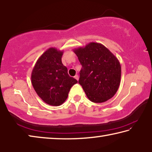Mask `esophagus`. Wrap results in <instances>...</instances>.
<instances>
[{
	"instance_id": "esophagus-1",
	"label": "esophagus",
	"mask_w": 152,
	"mask_h": 152,
	"mask_svg": "<svg viewBox=\"0 0 152 152\" xmlns=\"http://www.w3.org/2000/svg\"><path fill=\"white\" fill-rule=\"evenodd\" d=\"M74 78L76 80L78 81V80H79V75H75V76L74 77Z\"/></svg>"
}]
</instances>
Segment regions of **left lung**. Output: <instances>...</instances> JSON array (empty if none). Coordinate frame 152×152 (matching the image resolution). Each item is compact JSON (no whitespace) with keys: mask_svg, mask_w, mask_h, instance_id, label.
Listing matches in <instances>:
<instances>
[{"mask_svg":"<svg viewBox=\"0 0 152 152\" xmlns=\"http://www.w3.org/2000/svg\"><path fill=\"white\" fill-rule=\"evenodd\" d=\"M73 52L82 65L79 83L89 100L102 103L113 98L121 83V66L118 58L97 42L75 48Z\"/></svg>","mask_w":152,"mask_h":152,"instance_id":"8db88e82","label":"left lung"}]
</instances>
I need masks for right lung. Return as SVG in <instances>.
<instances>
[{
  "label": "right lung",
  "mask_w": 152,
  "mask_h": 152,
  "mask_svg": "<svg viewBox=\"0 0 152 152\" xmlns=\"http://www.w3.org/2000/svg\"><path fill=\"white\" fill-rule=\"evenodd\" d=\"M63 50L50 48L39 56L31 72L34 89L44 102L58 106L66 100L71 87L77 81L69 75L62 63Z\"/></svg>",
  "instance_id": "1"
}]
</instances>
